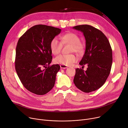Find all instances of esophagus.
Masks as SVG:
<instances>
[{
  "mask_svg": "<svg viewBox=\"0 0 128 128\" xmlns=\"http://www.w3.org/2000/svg\"><path fill=\"white\" fill-rule=\"evenodd\" d=\"M60 67L61 68H63V69H65V68H67L68 66L64 65H60Z\"/></svg>",
  "mask_w": 128,
  "mask_h": 128,
  "instance_id": "34e87169",
  "label": "esophagus"
}]
</instances>
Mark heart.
Segmentation results:
<instances>
[{"instance_id":"heart-1","label":"heart","mask_w":128,"mask_h":128,"mask_svg":"<svg viewBox=\"0 0 128 128\" xmlns=\"http://www.w3.org/2000/svg\"><path fill=\"white\" fill-rule=\"evenodd\" d=\"M61 42L57 38H53L50 43V48L52 53L55 55L59 54L61 51L63 44H70V52L82 53L84 49L83 43L80 41L79 36L74 32H68L61 36ZM78 61V58L74 54H61L56 56L54 62L66 66H69Z\"/></svg>"}]
</instances>
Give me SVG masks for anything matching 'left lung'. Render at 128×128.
Here are the masks:
<instances>
[{
  "mask_svg": "<svg viewBox=\"0 0 128 128\" xmlns=\"http://www.w3.org/2000/svg\"><path fill=\"white\" fill-rule=\"evenodd\" d=\"M82 32L86 40L85 54L80 65H88L86 71L76 69L74 82L80 90L88 93L96 90L105 83L111 71L112 51L108 39L100 30L85 24L73 27Z\"/></svg>",
  "mask_w": 128,
  "mask_h": 128,
  "instance_id": "obj_1",
  "label": "left lung"
}]
</instances>
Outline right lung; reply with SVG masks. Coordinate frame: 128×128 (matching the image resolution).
Wrapping results in <instances>:
<instances>
[{"mask_svg": "<svg viewBox=\"0 0 128 128\" xmlns=\"http://www.w3.org/2000/svg\"><path fill=\"white\" fill-rule=\"evenodd\" d=\"M61 30L38 24L28 29L19 38L16 50L15 69L24 87L37 95H44L54 87L59 64L50 66L52 40Z\"/></svg>", "mask_w": 128, "mask_h": 128, "instance_id": "add662e5", "label": "right lung"}]
</instances>
